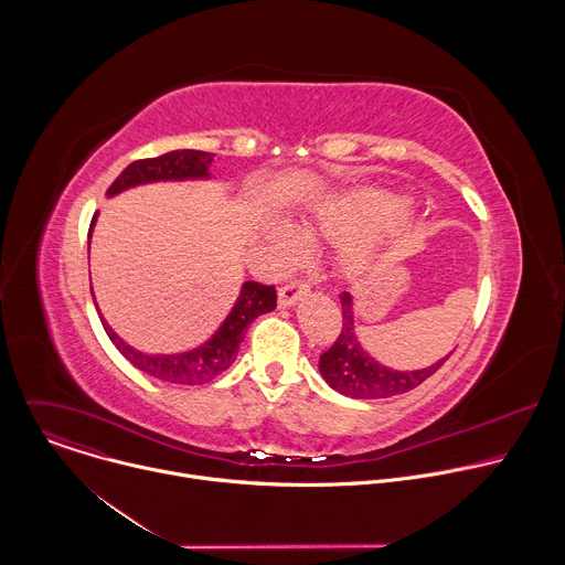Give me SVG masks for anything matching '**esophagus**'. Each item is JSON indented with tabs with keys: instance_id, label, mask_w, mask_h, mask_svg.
I'll return each mask as SVG.
<instances>
[{
	"instance_id": "34e87169",
	"label": "esophagus",
	"mask_w": 565,
	"mask_h": 565,
	"mask_svg": "<svg viewBox=\"0 0 565 565\" xmlns=\"http://www.w3.org/2000/svg\"><path fill=\"white\" fill-rule=\"evenodd\" d=\"M310 292V288L303 284V281H288L286 286H281V290H279V306L281 308H290V306H295L299 299H303L306 295Z\"/></svg>"
}]
</instances>
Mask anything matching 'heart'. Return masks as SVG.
Here are the masks:
<instances>
[{
    "instance_id": "b5f03b06",
    "label": "heart",
    "mask_w": 565,
    "mask_h": 565,
    "mask_svg": "<svg viewBox=\"0 0 565 565\" xmlns=\"http://www.w3.org/2000/svg\"><path fill=\"white\" fill-rule=\"evenodd\" d=\"M405 212H407L405 201L362 192V194L335 196L324 201L310 214L306 225L321 236L347 238V236H362V234L382 230L395 223L399 216H405ZM264 234L268 244L281 255H292L301 246L297 227L290 221L279 216L266 223ZM344 259L351 268H362L371 262V250L364 244H351L344 250Z\"/></svg>"
}]
</instances>
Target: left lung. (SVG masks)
Wrapping results in <instances>:
<instances>
[{"label":"left lung","mask_w":565,"mask_h":565,"mask_svg":"<svg viewBox=\"0 0 565 565\" xmlns=\"http://www.w3.org/2000/svg\"><path fill=\"white\" fill-rule=\"evenodd\" d=\"M340 301H342L340 338L327 353L319 355V373L338 393L355 399H380V397L407 393L420 386L429 375H434L449 360L451 353L425 369H414V371H397V369L384 366L358 340L353 295L342 292Z\"/></svg>","instance_id":"obj_1"}]
</instances>
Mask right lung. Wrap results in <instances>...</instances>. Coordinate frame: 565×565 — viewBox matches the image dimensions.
Listing matches in <instances>:
<instances>
[{
	"label": "right lung",
	"instance_id": "1",
	"mask_svg": "<svg viewBox=\"0 0 565 565\" xmlns=\"http://www.w3.org/2000/svg\"><path fill=\"white\" fill-rule=\"evenodd\" d=\"M214 160V153L210 151H196V149H174L156 158H142L136 163L127 166L120 177L111 183L107 190V196H118L125 190L160 183V181H210V166ZM98 212L92 218L89 238L96 225ZM96 303V299H94ZM277 308V290L275 286H264L259 281H244L241 284L238 297L227 312V317L221 321V327L214 331L210 340L199 344L196 349L181 351V353H142L127 344L100 315L103 327L114 342V347L127 358L138 371L163 380L172 384H203L227 371L238 353L241 342L248 327L259 315H266Z\"/></svg>",
	"mask_w": 565,
	"mask_h": 565
}]
</instances>
